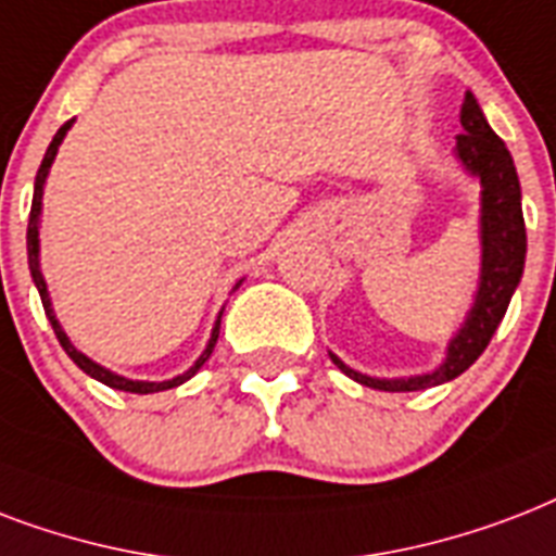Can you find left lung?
<instances>
[{
    "instance_id": "left-lung-1",
    "label": "left lung",
    "mask_w": 556,
    "mask_h": 556,
    "mask_svg": "<svg viewBox=\"0 0 556 556\" xmlns=\"http://www.w3.org/2000/svg\"><path fill=\"white\" fill-rule=\"evenodd\" d=\"M462 127L455 156L462 159L464 167L481 179V283L470 316L458 330V337L450 342V354L441 368L424 377H408V380H377L365 374L348 368L342 359L330 354L339 371H345L351 380L363 382L377 391H420L455 380L458 374L470 368L490 339L502 325L507 304L514 299L525 269V217H522V191H519V176H516L514 156L505 148V141L490 130L488 118L479 110V101L472 92L464 94L462 103Z\"/></svg>"
}]
</instances>
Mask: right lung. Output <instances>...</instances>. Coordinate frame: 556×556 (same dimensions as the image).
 Returning <instances> with one entry per match:
<instances>
[{"mask_svg":"<svg viewBox=\"0 0 556 556\" xmlns=\"http://www.w3.org/2000/svg\"><path fill=\"white\" fill-rule=\"evenodd\" d=\"M72 127V122H66L63 127H60L58 132H54V139H51L49 150H46V156H42V165L40 170H37V182H34V202H31V217H28V266H31V278L34 283H37V290H40V299H42V309H46V316H49L51 327H54V337H58V342L63 345V351L68 354V359L80 368V371H86L89 377H94L98 382H103V386H110V389H118V391H132V394H153V391H167V389H176V386H182L185 380H191L193 374L200 371L202 365H205V359L211 356V351H214V345H217V337H219V318L217 325H214V333H211L208 339V348L202 351V356L193 363V368H188L185 374H179V377H174V380H165V382H139V380H127V377H118V374L106 371V368H101L98 363H92L89 356H84L80 351H77L72 342H68V337L63 333V327H60L58 316H54V309H51V299H49V287H46V278H42L40 273V240H37V235H40V205H42V185H46V176H49V167L51 162H54V156H58V148L60 141H63V136H66V130Z\"/></svg>","mask_w":556,"mask_h":556,"instance_id":"add662e5","label":"right lung"}]
</instances>
